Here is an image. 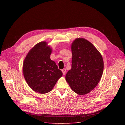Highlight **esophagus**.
<instances>
[{
	"label": "esophagus",
	"mask_w": 125,
	"mask_h": 125,
	"mask_svg": "<svg viewBox=\"0 0 125 125\" xmlns=\"http://www.w3.org/2000/svg\"><path fill=\"white\" fill-rule=\"evenodd\" d=\"M62 71L63 75H65V73H66V69H65V68H64V69H63L62 70Z\"/></svg>",
	"instance_id": "obj_1"
}]
</instances>
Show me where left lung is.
Masks as SVG:
<instances>
[{
	"instance_id": "left-lung-1",
	"label": "left lung",
	"mask_w": 125,
	"mask_h": 125,
	"mask_svg": "<svg viewBox=\"0 0 125 125\" xmlns=\"http://www.w3.org/2000/svg\"><path fill=\"white\" fill-rule=\"evenodd\" d=\"M71 68L66 80L74 92L80 95L90 93L102 75L103 58L94 46L83 38H77L71 45Z\"/></svg>"
}]
</instances>
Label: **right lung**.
<instances>
[{"label":"right lung","mask_w":125,"mask_h":125,"mask_svg":"<svg viewBox=\"0 0 125 125\" xmlns=\"http://www.w3.org/2000/svg\"><path fill=\"white\" fill-rule=\"evenodd\" d=\"M51 52L47 43L41 42L29 51L23 63L26 82L33 90L41 94L50 92L63 74L55 62L51 60Z\"/></svg>","instance_id":"add662e5"}]
</instances>
